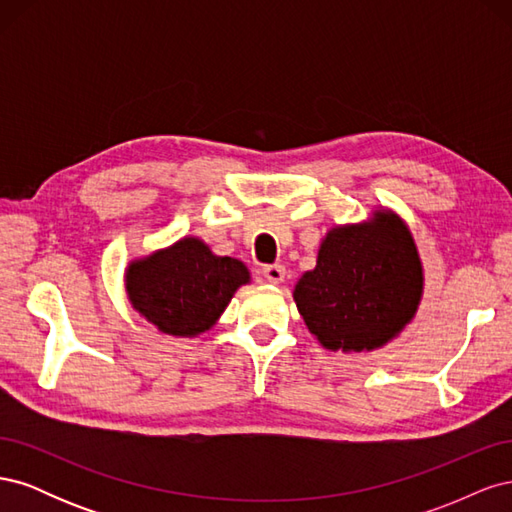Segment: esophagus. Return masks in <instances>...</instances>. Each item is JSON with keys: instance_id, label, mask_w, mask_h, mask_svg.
I'll return each mask as SVG.
<instances>
[{"instance_id": "obj_1", "label": "esophagus", "mask_w": 512, "mask_h": 512, "mask_svg": "<svg viewBox=\"0 0 512 512\" xmlns=\"http://www.w3.org/2000/svg\"><path fill=\"white\" fill-rule=\"evenodd\" d=\"M262 275H265V280L269 284H282L286 277V269L282 265H267L262 267Z\"/></svg>"}]
</instances>
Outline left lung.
Masks as SVG:
<instances>
[{
    "label": "left lung",
    "instance_id": "obj_1",
    "mask_svg": "<svg viewBox=\"0 0 512 512\" xmlns=\"http://www.w3.org/2000/svg\"><path fill=\"white\" fill-rule=\"evenodd\" d=\"M423 269L410 230L393 213L337 226L322 241L314 271L294 286L307 329L329 350L384 346L416 314Z\"/></svg>",
    "mask_w": 512,
    "mask_h": 512
}]
</instances>
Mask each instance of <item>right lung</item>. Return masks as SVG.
I'll return each mask as SVG.
<instances>
[{
    "mask_svg": "<svg viewBox=\"0 0 512 512\" xmlns=\"http://www.w3.org/2000/svg\"><path fill=\"white\" fill-rule=\"evenodd\" d=\"M250 282L241 260L215 256L194 237H185L126 271L134 309L162 333L192 337L211 329L232 294Z\"/></svg>",
    "mask_w": 512,
    "mask_h": 512,
    "instance_id": "obj_1",
    "label": "right lung"
}]
</instances>
